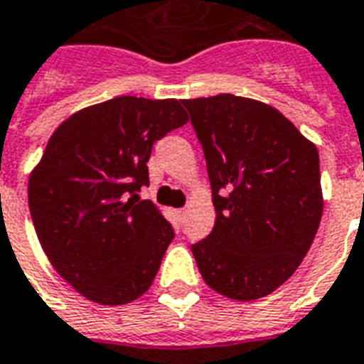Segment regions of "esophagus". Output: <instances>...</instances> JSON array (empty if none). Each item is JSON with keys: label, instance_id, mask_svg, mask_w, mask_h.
I'll return each mask as SVG.
<instances>
[{"label": "esophagus", "instance_id": "1", "mask_svg": "<svg viewBox=\"0 0 364 364\" xmlns=\"http://www.w3.org/2000/svg\"><path fill=\"white\" fill-rule=\"evenodd\" d=\"M176 213H177V218L183 221V219H185V213H187V210H185V208H181V210H177Z\"/></svg>", "mask_w": 364, "mask_h": 364}]
</instances>
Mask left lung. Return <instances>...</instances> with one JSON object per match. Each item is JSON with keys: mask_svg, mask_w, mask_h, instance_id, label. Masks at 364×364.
<instances>
[{"mask_svg": "<svg viewBox=\"0 0 364 364\" xmlns=\"http://www.w3.org/2000/svg\"><path fill=\"white\" fill-rule=\"evenodd\" d=\"M206 158L215 225L191 246L202 279L227 298L267 296L298 269L323 215L317 146L259 101H183Z\"/></svg>", "mask_w": 364, "mask_h": 364, "instance_id": "left-lung-1", "label": "left lung"}]
</instances>
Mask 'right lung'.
Returning a JSON list of instances; mask_svg holds the SVG:
<instances>
[{
	"mask_svg": "<svg viewBox=\"0 0 364 364\" xmlns=\"http://www.w3.org/2000/svg\"><path fill=\"white\" fill-rule=\"evenodd\" d=\"M187 122L176 99L116 97L49 139L28 183L30 215L53 267L91 301L129 304L154 281L176 232L139 191L152 145Z\"/></svg>",
	"mask_w": 364,
	"mask_h": 364,
	"instance_id": "1",
	"label": "right lung"
}]
</instances>
